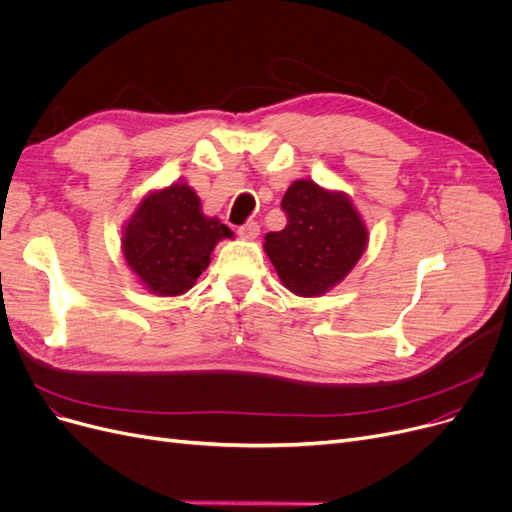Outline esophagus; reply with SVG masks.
<instances>
[{
	"instance_id": "34e87169",
	"label": "esophagus",
	"mask_w": 512,
	"mask_h": 512,
	"mask_svg": "<svg viewBox=\"0 0 512 512\" xmlns=\"http://www.w3.org/2000/svg\"><path fill=\"white\" fill-rule=\"evenodd\" d=\"M259 232H261L259 223L249 221V223H244V225L240 227V230H238V236H240L242 240H255V238L259 236Z\"/></svg>"
}]
</instances>
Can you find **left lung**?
Returning <instances> with one entry per match:
<instances>
[{"label": "left lung", "instance_id": "left-lung-1", "mask_svg": "<svg viewBox=\"0 0 512 512\" xmlns=\"http://www.w3.org/2000/svg\"><path fill=\"white\" fill-rule=\"evenodd\" d=\"M282 208L289 215L287 227L266 234L263 242L280 282L299 297L329 293L367 251L365 219L348 194L312 179L293 181Z\"/></svg>", "mask_w": 512, "mask_h": 512}]
</instances>
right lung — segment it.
<instances>
[{
    "instance_id": "right-lung-1",
    "label": "right lung",
    "mask_w": 512,
    "mask_h": 512,
    "mask_svg": "<svg viewBox=\"0 0 512 512\" xmlns=\"http://www.w3.org/2000/svg\"><path fill=\"white\" fill-rule=\"evenodd\" d=\"M232 230L202 213L194 187L175 181L151 189L122 227V253L137 280L158 297H177L196 285L211 253Z\"/></svg>"
}]
</instances>
